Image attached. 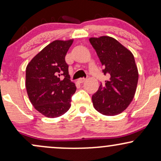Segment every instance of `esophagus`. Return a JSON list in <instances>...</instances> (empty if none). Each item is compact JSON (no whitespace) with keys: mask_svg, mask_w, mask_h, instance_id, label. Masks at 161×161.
I'll list each match as a JSON object with an SVG mask.
<instances>
[{"mask_svg":"<svg viewBox=\"0 0 161 161\" xmlns=\"http://www.w3.org/2000/svg\"><path fill=\"white\" fill-rule=\"evenodd\" d=\"M86 79H85V78H81V79H79L78 82H79V83H83L84 82H86Z\"/></svg>","mask_w":161,"mask_h":161,"instance_id":"34e87169","label":"esophagus"}]
</instances>
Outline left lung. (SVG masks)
I'll return each mask as SVG.
<instances>
[{
	"label": "left lung",
	"instance_id": "1",
	"mask_svg": "<svg viewBox=\"0 0 161 161\" xmlns=\"http://www.w3.org/2000/svg\"><path fill=\"white\" fill-rule=\"evenodd\" d=\"M103 73L110 78L92 95L94 108L105 116L120 114L128 108L136 94L138 72L132 53L110 36L89 38Z\"/></svg>",
	"mask_w": 161,
	"mask_h": 161
}]
</instances>
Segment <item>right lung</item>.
Listing matches in <instances>:
<instances>
[{"instance_id":"add662e5","label":"right lung","mask_w":161,"mask_h":161,"mask_svg":"<svg viewBox=\"0 0 161 161\" xmlns=\"http://www.w3.org/2000/svg\"><path fill=\"white\" fill-rule=\"evenodd\" d=\"M73 39L55 40L28 64L25 88L36 110L48 118L63 115L71 106L76 87L70 81L65 56Z\"/></svg>"}]
</instances>
